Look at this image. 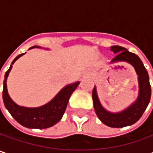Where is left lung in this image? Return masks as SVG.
Instances as JSON below:
<instances>
[{
    "instance_id": "obj_1",
    "label": "left lung",
    "mask_w": 153,
    "mask_h": 153,
    "mask_svg": "<svg viewBox=\"0 0 153 153\" xmlns=\"http://www.w3.org/2000/svg\"><path fill=\"white\" fill-rule=\"evenodd\" d=\"M111 51L116 56L112 59L111 63L124 61L129 63L134 68L138 75L139 95L137 100L128 108L120 112H110L106 111L100 104L97 95L96 87L94 88L92 97L94 101V108L100 120L104 124L111 128H123L135 123L141 117L151 99V85L149 76L140 59L135 53H130L125 48L120 46L111 47Z\"/></svg>"
}]
</instances>
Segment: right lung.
I'll use <instances>...</instances> for the list:
<instances>
[{
	"instance_id": "add662e5",
	"label": "right lung",
	"mask_w": 153,
	"mask_h": 153,
	"mask_svg": "<svg viewBox=\"0 0 153 153\" xmlns=\"http://www.w3.org/2000/svg\"><path fill=\"white\" fill-rule=\"evenodd\" d=\"M40 48V47L34 46L30 48ZM24 54L25 53L19 54L15 58L13 61L12 62V65L8 69V71L5 74L2 92L4 105L10 112V114L12 115V117L22 126L26 127L29 128H40V129L53 126L62 118L66 110L69 99L71 97V94L77 88V86L79 85L80 82H76L65 86L59 92V94L51 101L47 103L44 105L36 108L20 106L13 102V100L9 96L7 88V79L14 62Z\"/></svg>"
}]
</instances>
